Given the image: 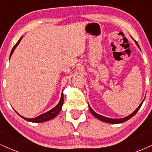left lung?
Here are the masks:
<instances>
[{
	"label": "left lung",
	"mask_w": 152,
	"mask_h": 152,
	"mask_svg": "<svg viewBox=\"0 0 152 152\" xmlns=\"http://www.w3.org/2000/svg\"><path fill=\"white\" fill-rule=\"evenodd\" d=\"M135 43L137 44V45L139 48L140 49V46H139L138 43L136 41H135ZM144 100H143V101L142 102V103H141V104H140V106H139V107H137V108L136 110H135L134 111V112H133L132 113L131 115H129V116H127V117H125V118H121V119H112V118H106V117L102 116V115H100L98 114V113H96V112H95L94 110H93V109L91 108V107L90 106H89V105H88V107H89V110H90L91 113H92V115H93L96 117V118L97 119H98V120H101V121H103V122H107V123L118 124V123H122V122H126V121H127V120H128L129 119H130L131 118H132V117L134 116V115L136 114V113L138 112V110H139L140 109L141 106H142V103H143Z\"/></svg>",
	"instance_id": "8db88e82"
}]
</instances>
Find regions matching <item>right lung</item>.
<instances>
[{
	"mask_svg": "<svg viewBox=\"0 0 152 152\" xmlns=\"http://www.w3.org/2000/svg\"><path fill=\"white\" fill-rule=\"evenodd\" d=\"M22 38H23V37H21L20 39L18 40V42L16 43L15 45V46L13 47H12L11 52H10V56H11V55L12 54V53H13L15 49L16 48V47L18 46V44L20 43V40H21ZM63 103H64V96H63V93H62L61 99H60L59 103H58L57 105L55 106V107H54L53 109L50 110L48 111V112L44 113V114L40 115L39 116L37 117V118H32V119H28V118H24V117L21 116L20 115H19V114H18H18L20 116L21 118H23V119H25V120H27V121L32 122H43L47 121V120H51V119L55 118V117L58 114V113L60 112V110H61V107H62V105H63Z\"/></svg>",
	"mask_w": 152,
	"mask_h": 152,
	"instance_id": "right-lung-1",
	"label": "right lung"
}]
</instances>
